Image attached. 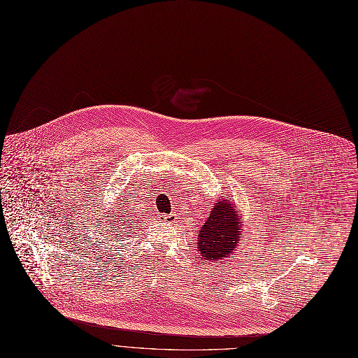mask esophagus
I'll list each match as a JSON object with an SVG mask.
<instances>
[{"mask_svg": "<svg viewBox=\"0 0 358 358\" xmlns=\"http://www.w3.org/2000/svg\"><path fill=\"white\" fill-rule=\"evenodd\" d=\"M162 220L164 221V223H167L169 226H173L178 223V214L172 213V214H166V215H162Z\"/></svg>", "mask_w": 358, "mask_h": 358, "instance_id": "1", "label": "esophagus"}]
</instances>
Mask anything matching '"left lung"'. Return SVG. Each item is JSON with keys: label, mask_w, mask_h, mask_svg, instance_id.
<instances>
[{"label": "left lung", "mask_w": 358, "mask_h": 358, "mask_svg": "<svg viewBox=\"0 0 358 358\" xmlns=\"http://www.w3.org/2000/svg\"><path fill=\"white\" fill-rule=\"evenodd\" d=\"M242 215L237 213L234 203L218 199L206 223L198 231V250L201 258L208 262L224 259L242 242L243 226Z\"/></svg>", "instance_id": "obj_1"}]
</instances>
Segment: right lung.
I'll list each match as a JSON object with an SVG mask.
<instances>
[{
  "mask_svg": "<svg viewBox=\"0 0 358 358\" xmlns=\"http://www.w3.org/2000/svg\"><path fill=\"white\" fill-rule=\"evenodd\" d=\"M121 210H122V207H121ZM121 210H119V211H121ZM108 214H109V215H105V217H106V224H105V226H108V227H110L112 224H116V218H115V217H122L119 213H117V215H115V214H112V213H108ZM119 221H122V218L119 220ZM112 229L116 230L115 227H112Z\"/></svg>",
  "mask_w": 358,
  "mask_h": 358,
  "instance_id": "add662e5",
  "label": "right lung"
}]
</instances>
